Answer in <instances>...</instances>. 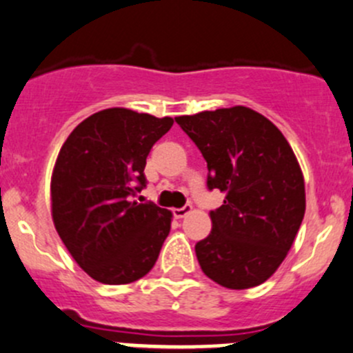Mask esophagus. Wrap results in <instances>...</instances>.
Returning a JSON list of instances; mask_svg holds the SVG:
<instances>
[{
	"instance_id": "esophagus-1",
	"label": "esophagus",
	"mask_w": 353,
	"mask_h": 353,
	"mask_svg": "<svg viewBox=\"0 0 353 353\" xmlns=\"http://www.w3.org/2000/svg\"><path fill=\"white\" fill-rule=\"evenodd\" d=\"M191 212H193V206H191V205H184L183 208H174L172 210V213H174V216H176V219H184V216L190 215Z\"/></svg>"
}]
</instances>
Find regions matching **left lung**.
I'll return each mask as SVG.
<instances>
[{
	"label": "left lung",
	"instance_id": "obj_1",
	"mask_svg": "<svg viewBox=\"0 0 353 353\" xmlns=\"http://www.w3.org/2000/svg\"><path fill=\"white\" fill-rule=\"evenodd\" d=\"M176 123L205 157L210 190L225 193L210 212L212 232L194 245L203 273L232 290L261 285L282 265L304 219L297 157L272 121L244 105Z\"/></svg>",
	"mask_w": 353,
	"mask_h": 353
}]
</instances>
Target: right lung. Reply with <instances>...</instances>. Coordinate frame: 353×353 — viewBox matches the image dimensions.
<instances>
[{
    "label": "right lung",
    "mask_w": 353,
    "mask_h": 353,
    "mask_svg": "<svg viewBox=\"0 0 353 353\" xmlns=\"http://www.w3.org/2000/svg\"><path fill=\"white\" fill-rule=\"evenodd\" d=\"M172 117L110 108L70 133L51 177V213L81 270L108 285L140 280L154 268L172 213L131 196L141 191L147 157Z\"/></svg>",
    "instance_id": "obj_1"
}]
</instances>
